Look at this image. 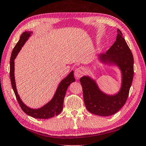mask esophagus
Listing matches in <instances>:
<instances>
[{
  "label": "esophagus",
  "mask_w": 146,
  "mask_h": 146,
  "mask_svg": "<svg viewBox=\"0 0 146 146\" xmlns=\"http://www.w3.org/2000/svg\"><path fill=\"white\" fill-rule=\"evenodd\" d=\"M84 68L83 67H78L77 68L75 72H74V75L76 77V78H79L81 76L84 75Z\"/></svg>",
  "instance_id": "1"
}]
</instances>
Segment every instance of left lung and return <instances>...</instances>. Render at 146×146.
I'll list each match as a JSON object with an SVG mask.
<instances>
[{
  "mask_svg": "<svg viewBox=\"0 0 146 146\" xmlns=\"http://www.w3.org/2000/svg\"><path fill=\"white\" fill-rule=\"evenodd\" d=\"M100 59L104 62H111L119 67L122 72L121 88L117 94L109 96L98 89L95 82L88 76L80 79L84 104L88 111L101 116L114 114L125 105L133 78V57L121 30H117L116 40Z\"/></svg>",
  "mask_w": 146,
  "mask_h": 146,
  "instance_id": "8db88e82",
  "label": "left lung"
}]
</instances>
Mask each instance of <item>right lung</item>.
<instances>
[{"label": "right lung", "mask_w": 146, "mask_h": 146, "mask_svg": "<svg viewBox=\"0 0 146 146\" xmlns=\"http://www.w3.org/2000/svg\"><path fill=\"white\" fill-rule=\"evenodd\" d=\"M30 32H25L21 34L20 39L18 43L14 48L11 53V56L10 59V79L11 82L12 88L17 99L19 105L21 107V109L24 112H25L29 116H32L37 119H48L54 116L58 115L63 110V106H64V100L66 94V91L67 90L68 86H69L71 82L75 81L74 78V72H71L67 78L60 82L58 89L55 93L53 98L49 102V103L46 104L42 107L37 109H33L25 105L21 101L20 97L18 94L16 90L15 76H14V71H15V60L16 56H17L18 52L20 51L21 47L24 45L25 42L28 39L30 35Z\"/></svg>", "instance_id": "right-lung-1"}]
</instances>
